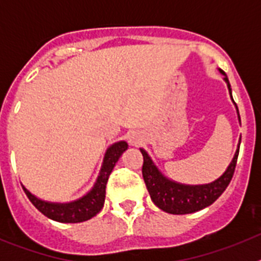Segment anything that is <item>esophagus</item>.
Listing matches in <instances>:
<instances>
[{"mask_svg": "<svg viewBox=\"0 0 261 261\" xmlns=\"http://www.w3.org/2000/svg\"><path fill=\"white\" fill-rule=\"evenodd\" d=\"M128 140H129V142H130V144H132V145H138V144H140V142L142 141V137H141V135H140V133H138V132H130L128 135Z\"/></svg>", "mask_w": 261, "mask_h": 261, "instance_id": "esophagus-1", "label": "esophagus"}]
</instances>
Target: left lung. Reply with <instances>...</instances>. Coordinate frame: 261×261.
I'll list each match as a JSON object with an SVG mask.
<instances>
[{"mask_svg":"<svg viewBox=\"0 0 261 261\" xmlns=\"http://www.w3.org/2000/svg\"><path fill=\"white\" fill-rule=\"evenodd\" d=\"M221 73H223V71L221 70ZM225 81L227 82L230 94H231L227 77H225ZM141 153L144 156L142 176H144L145 184H146V188L150 193V197L154 204L166 213L188 214L206 208L225 192V190L231 181L235 167H237L239 147L225 174L213 183L205 184V186H183V184L167 180L156 170L146 151L141 149Z\"/></svg>","mask_w":261,"mask_h":261,"instance_id":"1","label":"left lung"}]
</instances>
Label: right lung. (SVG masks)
I'll use <instances>...</instances> for the list:
<instances>
[{"mask_svg":"<svg viewBox=\"0 0 261 261\" xmlns=\"http://www.w3.org/2000/svg\"><path fill=\"white\" fill-rule=\"evenodd\" d=\"M126 149H128V144L125 141L116 142L108 149L105 161H103L100 175H99L95 186L86 196H84L82 199L77 200V201L70 202V204H50V202L36 199L35 196L31 195L24 187H23V191L27 195L30 201L32 202V205L50 220L64 223L84 222V221H87L96 216L103 208L108 177H110L111 172L114 170L115 165L121 156V154Z\"/></svg>","mask_w":261,"mask_h":261,"instance_id":"add662e5","label":"right lung"}]
</instances>
